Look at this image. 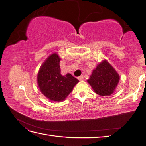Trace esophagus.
<instances>
[{
	"mask_svg": "<svg viewBox=\"0 0 146 146\" xmlns=\"http://www.w3.org/2000/svg\"><path fill=\"white\" fill-rule=\"evenodd\" d=\"M78 79L80 81H81V80H83V76H79L78 77Z\"/></svg>",
	"mask_w": 146,
	"mask_h": 146,
	"instance_id": "obj_1",
	"label": "esophagus"
}]
</instances>
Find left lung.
Returning <instances> with one entry per match:
<instances>
[{"label":"left lung","mask_w":146,"mask_h":146,"mask_svg":"<svg viewBox=\"0 0 146 146\" xmlns=\"http://www.w3.org/2000/svg\"><path fill=\"white\" fill-rule=\"evenodd\" d=\"M119 76L107 61L97 66L87 80L96 94L102 96L111 95L116 89Z\"/></svg>","instance_id":"left-lung-1"}]
</instances>
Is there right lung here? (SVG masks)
Masks as SVG:
<instances>
[{
  "label": "right lung",
  "mask_w": 146,
  "mask_h": 146,
  "mask_svg": "<svg viewBox=\"0 0 146 146\" xmlns=\"http://www.w3.org/2000/svg\"><path fill=\"white\" fill-rule=\"evenodd\" d=\"M60 58L56 54L49 56L38 74V83L42 93L51 100H64L79 82L70 74H61Z\"/></svg>",
  "instance_id": "obj_1"
}]
</instances>
